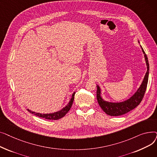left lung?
<instances>
[{
  "mask_svg": "<svg viewBox=\"0 0 157 157\" xmlns=\"http://www.w3.org/2000/svg\"><path fill=\"white\" fill-rule=\"evenodd\" d=\"M143 52L144 55L145 60L147 65V72L145 74V76L143 81V83L140 86L137 91L134 94L133 96H132L128 100L123 101L121 102H117V103H113L105 101L102 99V98L101 96V89L100 87L98 85L97 86V99L98 101V104L101 106L102 109L107 114L109 115V116H120L124 114L127 113L128 112L132 111L136 108V107L141 103L143 98L144 97L148 81V76H149V63H148L147 57L143 49Z\"/></svg>",
  "mask_w": 157,
  "mask_h": 157,
  "instance_id": "8db88e82",
  "label": "left lung"
}]
</instances>
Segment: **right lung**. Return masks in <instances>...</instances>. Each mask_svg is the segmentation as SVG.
Wrapping results in <instances>:
<instances>
[{
    "label": "right lung",
    "mask_w": 157,
    "mask_h": 157,
    "mask_svg": "<svg viewBox=\"0 0 157 157\" xmlns=\"http://www.w3.org/2000/svg\"><path fill=\"white\" fill-rule=\"evenodd\" d=\"M74 95H75V92L73 93L70 102H69V104L67 105L65 107V108H63L62 110H60L59 111H57L56 113H51V114H40V113H38L33 112L29 109H27V110L30 113L34 114L36 115V116H37L40 118H44L46 120H59V119H60L62 117H63L71 108L74 99Z\"/></svg>",
    "instance_id": "obj_1"
}]
</instances>
